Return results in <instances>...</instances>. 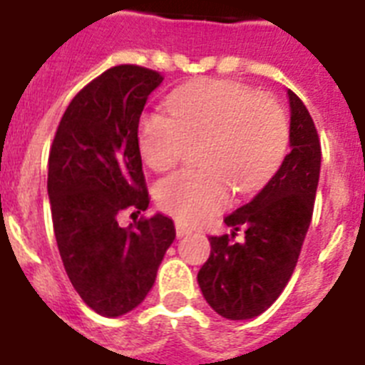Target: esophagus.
I'll list each match as a JSON object with an SVG mask.
<instances>
[{"label": "esophagus", "mask_w": 365, "mask_h": 365, "mask_svg": "<svg viewBox=\"0 0 365 365\" xmlns=\"http://www.w3.org/2000/svg\"><path fill=\"white\" fill-rule=\"evenodd\" d=\"M175 234H177V237H185L186 234H190V228L182 227V225H179V222H177V225H175Z\"/></svg>", "instance_id": "esophagus-1"}]
</instances>
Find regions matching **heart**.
<instances>
[{"instance_id":"obj_1","label":"heart","mask_w":365,"mask_h":365,"mask_svg":"<svg viewBox=\"0 0 365 365\" xmlns=\"http://www.w3.org/2000/svg\"><path fill=\"white\" fill-rule=\"evenodd\" d=\"M170 115L148 113L138 125L143 160L164 172L199 146L202 170L177 172L157 185L155 197L182 225H199L227 208L232 186L248 193L283 163L291 140L287 111L272 95L230 80H199L168 100Z\"/></svg>"}]
</instances>
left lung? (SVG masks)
<instances>
[{"mask_svg":"<svg viewBox=\"0 0 365 365\" xmlns=\"http://www.w3.org/2000/svg\"><path fill=\"white\" fill-rule=\"evenodd\" d=\"M291 100V151L265 188L227 215L232 235H212L210 257L197 274L205 299L228 320L259 316L282 294L298 263L314 210L322 146L299 96ZM245 228L243 244L234 242Z\"/></svg>","mask_w":365,"mask_h":365,"instance_id":"obj_1","label":"left lung"}]
</instances>
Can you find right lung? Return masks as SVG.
I'll use <instances>...</instances> for the list:
<instances>
[{
  "instance_id": "add662e5",
  "label": "right lung",
  "mask_w": 365,
  "mask_h": 365,
  "mask_svg": "<svg viewBox=\"0 0 365 365\" xmlns=\"http://www.w3.org/2000/svg\"><path fill=\"white\" fill-rule=\"evenodd\" d=\"M163 80L133 63L104 71L74 95L51 144L47 192L58 250L74 291L102 316L125 314L146 298L175 240L163 214L118 225L120 212L135 215L150 205L138 120Z\"/></svg>"
}]
</instances>
